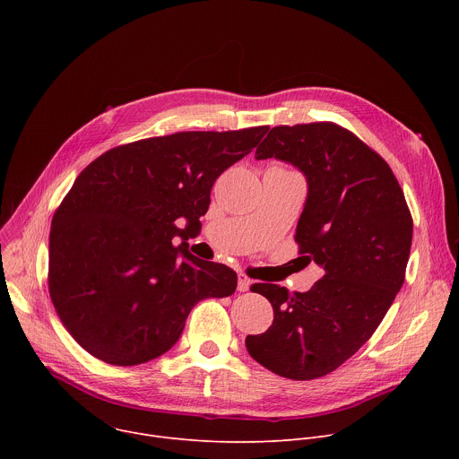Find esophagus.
Instances as JSON below:
<instances>
[{
    "instance_id": "obj_1",
    "label": "esophagus",
    "mask_w": 459,
    "mask_h": 459,
    "mask_svg": "<svg viewBox=\"0 0 459 459\" xmlns=\"http://www.w3.org/2000/svg\"><path fill=\"white\" fill-rule=\"evenodd\" d=\"M250 285H252V280L248 276H245V274L238 276V290L239 292H247L250 289Z\"/></svg>"
}]
</instances>
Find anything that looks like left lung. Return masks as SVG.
<instances>
[{
    "instance_id": "1",
    "label": "left lung",
    "mask_w": 459,
    "mask_h": 459,
    "mask_svg": "<svg viewBox=\"0 0 459 459\" xmlns=\"http://www.w3.org/2000/svg\"><path fill=\"white\" fill-rule=\"evenodd\" d=\"M298 167L308 185L296 243L323 276L307 292L254 283L274 308L269 331L247 336L248 354L271 372L307 381L326 376L370 340L405 281L412 216L388 163L351 130L331 123L280 125L255 149Z\"/></svg>"
}]
</instances>
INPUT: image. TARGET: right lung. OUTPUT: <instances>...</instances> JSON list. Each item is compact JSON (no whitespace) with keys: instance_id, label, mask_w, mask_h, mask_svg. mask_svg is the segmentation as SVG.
<instances>
[{"instance_id":"right-lung-1","label":"right lung","mask_w":459,"mask_h":459,"mask_svg":"<svg viewBox=\"0 0 459 459\" xmlns=\"http://www.w3.org/2000/svg\"><path fill=\"white\" fill-rule=\"evenodd\" d=\"M267 130L147 138L107 151L76 178L52 218L48 292L89 354L117 367L151 361L174 347L195 303L234 294L232 269L172 239L202 227L218 176Z\"/></svg>"}]
</instances>
